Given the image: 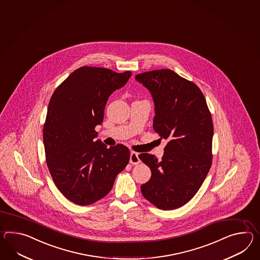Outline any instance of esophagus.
<instances>
[{
  "instance_id": "obj_1",
  "label": "esophagus",
  "mask_w": 260,
  "mask_h": 260,
  "mask_svg": "<svg viewBox=\"0 0 260 260\" xmlns=\"http://www.w3.org/2000/svg\"><path fill=\"white\" fill-rule=\"evenodd\" d=\"M129 162H131L132 165H139L140 162H141V160H140L139 157H138V153L134 152V151L131 152Z\"/></svg>"
}]
</instances>
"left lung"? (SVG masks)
I'll use <instances>...</instances> for the list:
<instances>
[{
	"mask_svg": "<svg viewBox=\"0 0 260 260\" xmlns=\"http://www.w3.org/2000/svg\"><path fill=\"white\" fill-rule=\"evenodd\" d=\"M135 78L152 95L154 131L167 140L160 160L140 154L151 170V178L141 191L158 209H178L196 196L212 164L211 114L197 84L173 70H151Z\"/></svg>",
	"mask_w": 260,
	"mask_h": 260,
	"instance_id": "left-lung-1",
	"label": "left lung"
}]
</instances>
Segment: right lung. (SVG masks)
Instances as JSON below:
<instances>
[{"label": "right lung", "mask_w": 260, "mask_h": 260, "mask_svg": "<svg viewBox=\"0 0 260 260\" xmlns=\"http://www.w3.org/2000/svg\"><path fill=\"white\" fill-rule=\"evenodd\" d=\"M131 75L84 66L51 95L43 127L46 162L58 190L76 205L88 206L106 197L129 161L127 146L108 148L94 139L109 96Z\"/></svg>", "instance_id": "right-lung-1"}]
</instances>
